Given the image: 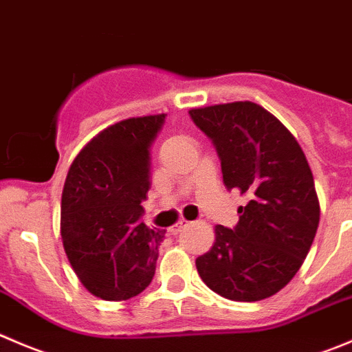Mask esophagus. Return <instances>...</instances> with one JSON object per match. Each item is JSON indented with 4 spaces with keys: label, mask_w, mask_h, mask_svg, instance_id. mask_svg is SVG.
I'll return each mask as SVG.
<instances>
[{
    "label": "esophagus",
    "mask_w": 352,
    "mask_h": 352,
    "mask_svg": "<svg viewBox=\"0 0 352 352\" xmlns=\"http://www.w3.org/2000/svg\"><path fill=\"white\" fill-rule=\"evenodd\" d=\"M189 225H190V221L182 220V221H179V223H177V225H173V227H170V230H168V232H170V234L175 235V234H179V232L182 230V228L189 227Z\"/></svg>",
    "instance_id": "34e87169"
}]
</instances>
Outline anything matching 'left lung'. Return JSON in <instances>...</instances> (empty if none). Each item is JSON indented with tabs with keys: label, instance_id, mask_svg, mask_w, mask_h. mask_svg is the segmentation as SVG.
I'll list each match as a JSON object with an SVG mask.
<instances>
[{
	"label": "left lung",
	"instance_id": "obj_1",
	"mask_svg": "<svg viewBox=\"0 0 352 352\" xmlns=\"http://www.w3.org/2000/svg\"><path fill=\"white\" fill-rule=\"evenodd\" d=\"M189 115L217 148L225 187L249 197L234 228L214 227L213 245L196 259L197 274L230 301L270 298L298 274L318 228L308 160L287 127L251 101L192 108Z\"/></svg>",
	"mask_w": 352,
	"mask_h": 352
}]
</instances>
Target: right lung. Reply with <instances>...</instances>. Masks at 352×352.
I'll return each instance as SVG.
<instances>
[{"mask_svg":"<svg viewBox=\"0 0 352 352\" xmlns=\"http://www.w3.org/2000/svg\"><path fill=\"white\" fill-rule=\"evenodd\" d=\"M165 113L122 120L101 131L75 156L61 192L67 258L91 294L125 301L155 277L162 228L141 221L151 187V144Z\"/></svg>","mask_w":352,"mask_h":352,"instance_id":"right-lung-1","label":"right lung"}]
</instances>
